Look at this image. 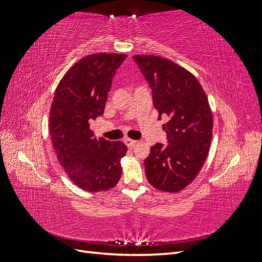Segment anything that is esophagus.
<instances>
[{
    "label": "esophagus",
    "mask_w": 262,
    "mask_h": 262,
    "mask_svg": "<svg viewBox=\"0 0 262 262\" xmlns=\"http://www.w3.org/2000/svg\"><path fill=\"white\" fill-rule=\"evenodd\" d=\"M137 142H138V141H136V140H130V139H125V140H124V143H125V145L128 146V147H133L134 145L137 144Z\"/></svg>",
    "instance_id": "esophagus-1"
}]
</instances>
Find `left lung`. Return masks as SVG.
<instances>
[{
  "instance_id": "left-lung-1",
  "label": "left lung",
  "mask_w": 262,
  "mask_h": 262,
  "mask_svg": "<svg viewBox=\"0 0 262 262\" xmlns=\"http://www.w3.org/2000/svg\"><path fill=\"white\" fill-rule=\"evenodd\" d=\"M152 90L158 120L167 117L163 130L167 144L156 143L145 158V175L154 188L178 192L191 184L210 149L213 118L208 97L194 75L167 59L134 55Z\"/></svg>"
}]
</instances>
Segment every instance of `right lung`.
Listing matches in <instances>:
<instances>
[{"instance_id":"add662e5","label":"right lung","mask_w":262,"mask_h":262,"mask_svg":"<svg viewBox=\"0 0 262 262\" xmlns=\"http://www.w3.org/2000/svg\"><path fill=\"white\" fill-rule=\"evenodd\" d=\"M125 54L96 53L77 61L54 93L49 134L55 154L74 184L89 192L114 188L121 177V141L96 138L90 121L104 115L108 92Z\"/></svg>"}]
</instances>
